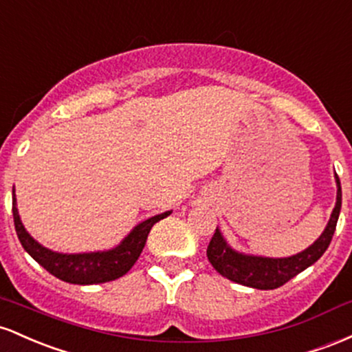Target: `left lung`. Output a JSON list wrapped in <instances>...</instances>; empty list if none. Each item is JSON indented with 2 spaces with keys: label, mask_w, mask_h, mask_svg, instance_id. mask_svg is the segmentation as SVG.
Segmentation results:
<instances>
[{
  "label": "left lung",
  "mask_w": 352,
  "mask_h": 352,
  "mask_svg": "<svg viewBox=\"0 0 352 352\" xmlns=\"http://www.w3.org/2000/svg\"><path fill=\"white\" fill-rule=\"evenodd\" d=\"M334 177L336 186H338L336 206L322 234L309 248L298 254L289 256V258H266V256L246 254V252L232 250L219 229L216 228L214 236L208 246L209 263L224 278L243 284V286L254 287V289H276L293 279L296 274L302 272L306 267L313 266L329 246L336 231V224H338L339 212H341V183H339L338 175Z\"/></svg>",
  "instance_id": "1"
}]
</instances>
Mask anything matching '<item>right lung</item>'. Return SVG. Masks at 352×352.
<instances>
[{
  "instance_id": "1",
  "label": "right lung",
  "mask_w": 352,
  "mask_h": 352,
  "mask_svg": "<svg viewBox=\"0 0 352 352\" xmlns=\"http://www.w3.org/2000/svg\"><path fill=\"white\" fill-rule=\"evenodd\" d=\"M169 214H171V211L161 212V214H156L153 218L143 221V223L136 224L118 246L108 251L68 254V252L48 250L26 231L21 223V218H19L16 195H14L13 188V218L19 243L25 248L28 254L38 264H41L46 271L69 284H82V286H86V284H101L114 281V279L124 276L140 258L151 228L155 226L157 221L168 218Z\"/></svg>"
}]
</instances>
